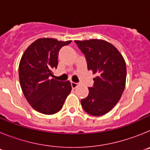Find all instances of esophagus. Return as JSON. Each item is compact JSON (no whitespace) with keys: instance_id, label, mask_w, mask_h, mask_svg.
<instances>
[{"instance_id":"esophagus-1","label":"esophagus","mask_w":150,"mask_h":150,"mask_svg":"<svg viewBox=\"0 0 150 150\" xmlns=\"http://www.w3.org/2000/svg\"><path fill=\"white\" fill-rule=\"evenodd\" d=\"M77 86H78V83L71 82V87H72L73 88H76Z\"/></svg>"}]
</instances>
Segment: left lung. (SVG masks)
<instances>
[{
    "mask_svg": "<svg viewBox=\"0 0 150 150\" xmlns=\"http://www.w3.org/2000/svg\"><path fill=\"white\" fill-rule=\"evenodd\" d=\"M83 52L88 70L97 76L88 95L81 100L87 113L100 116L106 114L120 100L126 82V64L120 51L104 40H74Z\"/></svg>",
    "mask_w": 150,
    "mask_h": 150,
    "instance_id": "8db88e82",
    "label": "left lung"
}]
</instances>
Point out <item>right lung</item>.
I'll return each instance as SVG.
<instances>
[{"mask_svg":"<svg viewBox=\"0 0 150 150\" xmlns=\"http://www.w3.org/2000/svg\"><path fill=\"white\" fill-rule=\"evenodd\" d=\"M71 40L39 38L24 52L18 65V77L23 94L38 112L52 115L62 108L71 93V82L51 79L58 66V53Z\"/></svg>","mask_w":150,"mask_h":150,"instance_id":"obj_1","label":"right lung"}]
</instances>
